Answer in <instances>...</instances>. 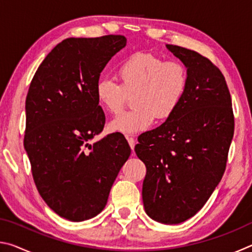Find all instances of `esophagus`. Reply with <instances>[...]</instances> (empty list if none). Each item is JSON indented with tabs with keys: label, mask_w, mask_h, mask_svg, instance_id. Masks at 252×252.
I'll return each mask as SVG.
<instances>
[{
	"label": "esophagus",
	"mask_w": 252,
	"mask_h": 252,
	"mask_svg": "<svg viewBox=\"0 0 252 252\" xmlns=\"http://www.w3.org/2000/svg\"><path fill=\"white\" fill-rule=\"evenodd\" d=\"M126 140H127V142H129L131 149H132V150H133L134 146H135V140H134V138H133V136H130V135H126Z\"/></svg>",
	"instance_id": "1"
}]
</instances>
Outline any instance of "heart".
Instances as JSON below:
<instances>
[{"label": "heart", "instance_id": "heart-1", "mask_svg": "<svg viewBox=\"0 0 252 252\" xmlns=\"http://www.w3.org/2000/svg\"><path fill=\"white\" fill-rule=\"evenodd\" d=\"M120 84L102 79L95 94L105 112L117 116L133 95L134 109L110 123V130L132 134L146 130L155 119L171 118L185 97L188 87L186 66L178 61H164L152 53H135L119 64Z\"/></svg>", "mask_w": 252, "mask_h": 252}]
</instances>
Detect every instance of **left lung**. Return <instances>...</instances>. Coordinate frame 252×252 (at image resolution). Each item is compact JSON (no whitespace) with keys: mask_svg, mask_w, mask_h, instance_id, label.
<instances>
[{"mask_svg":"<svg viewBox=\"0 0 252 252\" xmlns=\"http://www.w3.org/2000/svg\"><path fill=\"white\" fill-rule=\"evenodd\" d=\"M167 48L187 66L186 94L171 118L139 135L134 151L147 168L142 199L148 216L177 224L204 206L222 178L234 117L219 67L195 51Z\"/></svg>","mask_w":252,"mask_h":252,"instance_id":"left-lung-1","label":"left lung"}]
</instances>
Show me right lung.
<instances>
[{"label": "right lung", "instance_id": "right-lung-1", "mask_svg": "<svg viewBox=\"0 0 252 252\" xmlns=\"http://www.w3.org/2000/svg\"><path fill=\"white\" fill-rule=\"evenodd\" d=\"M123 35L69 37L41 63L25 101L24 148L37 191L60 217L91 219L103 210L131 149L125 136L101 133L105 116L96 100L101 72L123 49Z\"/></svg>", "mask_w": 252, "mask_h": 252}]
</instances>
